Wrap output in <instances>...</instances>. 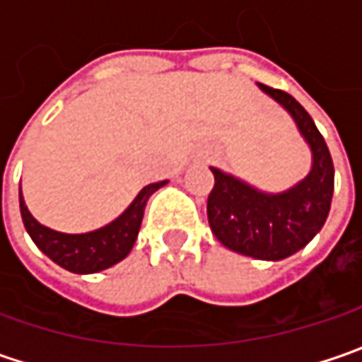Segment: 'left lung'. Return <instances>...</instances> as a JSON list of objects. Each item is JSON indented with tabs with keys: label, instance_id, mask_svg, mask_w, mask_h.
<instances>
[{
	"label": "left lung",
	"instance_id": "obj_1",
	"mask_svg": "<svg viewBox=\"0 0 362 362\" xmlns=\"http://www.w3.org/2000/svg\"><path fill=\"white\" fill-rule=\"evenodd\" d=\"M296 122L310 146L313 167L294 187L266 193L221 169L211 167L216 185L207 199V219L216 238L242 256L278 262L296 254L322 230L334 191V167L328 146L294 96L257 84Z\"/></svg>",
	"mask_w": 362,
	"mask_h": 362
}]
</instances>
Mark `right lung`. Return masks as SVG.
<instances>
[{
  "label": "right lung",
  "mask_w": 362,
  "mask_h": 362,
  "mask_svg": "<svg viewBox=\"0 0 362 362\" xmlns=\"http://www.w3.org/2000/svg\"><path fill=\"white\" fill-rule=\"evenodd\" d=\"M167 183L169 181H159V183H151L143 187L117 219L86 233H64V231L42 226L30 214L20 187L21 219H23L25 231L30 233L35 245L54 264L74 274H96L119 264L120 259H124L131 254L139 230H141V221L145 216L148 197Z\"/></svg>",
  "instance_id": "add662e5"
}]
</instances>
